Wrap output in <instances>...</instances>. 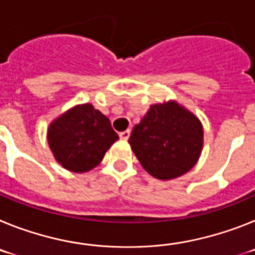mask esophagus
I'll list each match as a JSON object with an SVG mask.
<instances>
[{
	"instance_id": "34e87169",
	"label": "esophagus",
	"mask_w": 255,
	"mask_h": 255,
	"mask_svg": "<svg viewBox=\"0 0 255 255\" xmlns=\"http://www.w3.org/2000/svg\"><path fill=\"white\" fill-rule=\"evenodd\" d=\"M119 135H120L121 139L126 140V139H129V136H130V130H125V131H121Z\"/></svg>"
}]
</instances>
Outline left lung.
I'll return each mask as SVG.
<instances>
[{"label":"left lung","instance_id":"left-lung-1","mask_svg":"<svg viewBox=\"0 0 255 255\" xmlns=\"http://www.w3.org/2000/svg\"><path fill=\"white\" fill-rule=\"evenodd\" d=\"M132 152L153 177L170 180L188 172L203 147V128L176 102L150 106L129 138Z\"/></svg>","mask_w":255,"mask_h":255}]
</instances>
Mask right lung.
I'll return each instance as SVG.
<instances>
[{"mask_svg": "<svg viewBox=\"0 0 255 255\" xmlns=\"http://www.w3.org/2000/svg\"><path fill=\"white\" fill-rule=\"evenodd\" d=\"M117 139L110 120L92 105L71 108L48 129V144L55 158L73 172L96 167Z\"/></svg>", "mask_w": 255, "mask_h": 255, "instance_id": "obj_1", "label": "right lung"}]
</instances>
